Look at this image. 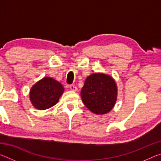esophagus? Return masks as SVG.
Returning a JSON list of instances; mask_svg holds the SVG:
<instances>
[{"mask_svg":"<svg viewBox=\"0 0 161 161\" xmlns=\"http://www.w3.org/2000/svg\"><path fill=\"white\" fill-rule=\"evenodd\" d=\"M69 88H70L71 90H72V91H74V92H77V87L74 86V85H70L69 86Z\"/></svg>","mask_w":161,"mask_h":161,"instance_id":"1","label":"esophagus"}]
</instances>
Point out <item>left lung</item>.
Listing matches in <instances>:
<instances>
[{
	"label": "left lung",
	"instance_id": "obj_1",
	"mask_svg": "<svg viewBox=\"0 0 161 161\" xmlns=\"http://www.w3.org/2000/svg\"><path fill=\"white\" fill-rule=\"evenodd\" d=\"M84 105L92 112L104 114L112 109L117 99V86L114 79L103 73L87 77L81 91Z\"/></svg>",
	"mask_w": 161,
	"mask_h": 161
}]
</instances>
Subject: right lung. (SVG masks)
I'll return each instance as SVG.
<instances>
[{"label":"right lung","instance_id":"obj_1","mask_svg":"<svg viewBox=\"0 0 161 161\" xmlns=\"http://www.w3.org/2000/svg\"><path fill=\"white\" fill-rule=\"evenodd\" d=\"M64 92V87L51 77H44L32 86L30 99L35 108L45 110L55 105Z\"/></svg>","mask_w":161,"mask_h":161}]
</instances>
